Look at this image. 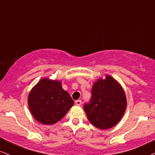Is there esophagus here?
Wrapping results in <instances>:
<instances>
[{"instance_id":"esophagus-1","label":"esophagus","mask_w":155,"mask_h":155,"mask_svg":"<svg viewBox=\"0 0 155 155\" xmlns=\"http://www.w3.org/2000/svg\"><path fill=\"white\" fill-rule=\"evenodd\" d=\"M81 103H82V101L78 100H76L75 101V105H81Z\"/></svg>"}]
</instances>
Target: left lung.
<instances>
[{"instance_id": "1", "label": "left lung", "mask_w": 155, "mask_h": 155, "mask_svg": "<svg viewBox=\"0 0 155 155\" xmlns=\"http://www.w3.org/2000/svg\"><path fill=\"white\" fill-rule=\"evenodd\" d=\"M127 107L123 88L116 80L107 75L94 84L89 102L83 105L90 122L101 130L109 129L117 124Z\"/></svg>"}]
</instances>
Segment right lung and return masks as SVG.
Masks as SVG:
<instances>
[{"instance_id":"right-lung-1","label":"right lung","mask_w":155,"mask_h":155,"mask_svg":"<svg viewBox=\"0 0 155 155\" xmlns=\"http://www.w3.org/2000/svg\"><path fill=\"white\" fill-rule=\"evenodd\" d=\"M28 102L33 116L44 124L56 123L74 105L72 97L62 88L61 83L48 78L41 80L32 88Z\"/></svg>"}]
</instances>
